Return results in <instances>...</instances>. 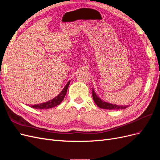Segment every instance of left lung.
<instances>
[{
	"instance_id": "8db88e82",
	"label": "left lung",
	"mask_w": 160,
	"mask_h": 160,
	"mask_svg": "<svg viewBox=\"0 0 160 160\" xmlns=\"http://www.w3.org/2000/svg\"><path fill=\"white\" fill-rule=\"evenodd\" d=\"M92 95H93V99L97 106H98L99 108H101V109H111H111H126L128 107V105H125V106L117 105H113V104H111L102 101L99 98H98V95L95 94L93 89H92Z\"/></svg>"
}]
</instances>
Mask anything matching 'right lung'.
I'll use <instances>...</instances> for the list:
<instances>
[{
    "label": "right lung",
    "mask_w": 160,
    "mask_h": 160,
    "mask_svg": "<svg viewBox=\"0 0 160 160\" xmlns=\"http://www.w3.org/2000/svg\"><path fill=\"white\" fill-rule=\"evenodd\" d=\"M69 83H70V81H69L68 83H67L63 89H62L61 93L54 99H52L51 101H47V102H45V103L31 105V108L38 109H50L53 107H55L57 105H59L62 102V100H63L65 98L67 89L69 88Z\"/></svg>",
    "instance_id": "right-lung-1"
}]
</instances>
